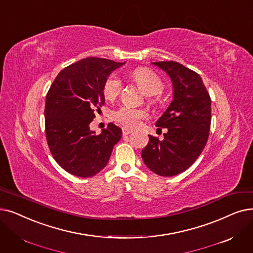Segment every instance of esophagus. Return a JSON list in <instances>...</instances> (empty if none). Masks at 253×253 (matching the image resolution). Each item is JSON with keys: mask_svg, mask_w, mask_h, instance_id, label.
Instances as JSON below:
<instances>
[{"mask_svg": "<svg viewBox=\"0 0 253 253\" xmlns=\"http://www.w3.org/2000/svg\"><path fill=\"white\" fill-rule=\"evenodd\" d=\"M132 129H130V128H127V127H123L122 128V132H123V135H128V134H130L131 132H132Z\"/></svg>", "mask_w": 253, "mask_h": 253, "instance_id": "1", "label": "esophagus"}]
</instances>
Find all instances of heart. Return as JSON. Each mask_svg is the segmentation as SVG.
I'll return each mask as SVG.
<instances>
[{"label":"heart","mask_w":253,"mask_h":253,"mask_svg":"<svg viewBox=\"0 0 253 253\" xmlns=\"http://www.w3.org/2000/svg\"><path fill=\"white\" fill-rule=\"evenodd\" d=\"M133 78L137 82L138 85L141 87L147 95H157L162 92L163 84L158 78L156 73L147 68H137L132 73ZM122 87V82L117 74H112L108 76L103 85L104 96L108 99L116 98ZM111 117L116 122L127 127H136L140 120L147 117V113L144 109L135 108L130 105H122L112 112Z\"/></svg>","instance_id":"1"}]
</instances>
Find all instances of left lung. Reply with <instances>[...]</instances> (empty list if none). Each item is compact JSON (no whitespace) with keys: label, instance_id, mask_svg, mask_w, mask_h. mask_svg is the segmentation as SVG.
<instances>
[{"label":"left lung","instance_id":"1","mask_svg":"<svg viewBox=\"0 0 253 253\" xmlns=\"http://www.w3.org/2000/svg\"><path fill=\"white\" fill-rule=\"evenodd\" d=\"M172 82L173 98L156 122L167 128L164 139L149 135L141 157L148 169L172 177L190 168L203 152L211 126V98L195 71L173 61L155 62Z\"/></svg>","mask_w":253,"mask_h":253}]
</instances>
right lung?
<instances>
[{
  "label": "right lung",
  "mask_w": 253,
  "mask_h": 253,
  "mask_svg": "<svg viewBox=\"0 0 253 253\" xmlns=\"http://www.w3.org/2000/svg\"><path fill=\"white\" fill-rule=\"evenodd\" d=\"M124 63L86 58L64 68L46 94L44 117L47 145L53 159L67 172L90 178L108 162L122 130L109 123L95 134L90 123L104 104L103 85Z\"/></svg>",
  "instance_id": "1"
}]
</instances>
